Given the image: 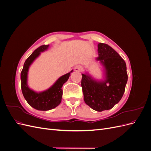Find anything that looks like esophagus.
<instances>
[{"instance_id": "1", "label": "esophagus", "mask_w": 151, "mask_h": 151, "mask_svg": "<svg viewBox=\"0 0 151 151\" xmlns=\"http://www.w3.org/2000/svg\"><path fill=\"white\" fill-rule=\"evenodd\" d=\"M82 69H83V68H82V67L81 65H77L74 68V70L76 72H81L82 70Z\"/></svg>"}]
</instances>
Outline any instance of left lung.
<instances>
[{"label": "left lung", "mask_w": 151, "mask_h": 151, "mask_svg": "<svg viewBox=\"0 0 151 151\" xmlns=\"http://www.w3.org/2000/svg\"><path fill=\"white\" fill-rule=\"evenodd\" d=\"M96 58L104 68V79L98 80L88 72L82 74L81 86L87 105L97 111L111 109L120 101L125 92L128 76L124 60L109 45H98Z\"/></svg>", "instance_id": "obj_1"}]
</instances>
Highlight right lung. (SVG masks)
I'll return each instance as SVG.
<instances>
[{
    "label": "right lung",
    "mask_w": 151,
    "mask_h": 151,
    "mask_svg": "<svg viewBox=\"0 0 151 151\" xmlns=\"http://www.w3.org/2000/svg\"><path fill=\"white\" fill-rule=\"evenodd\" d=\"M49 45H42L35 50L26 59L23 68L21 73V89L25 99L31 107L40 111H48L56 108L62 101L63 91L62 86L68 81L70 72L60 77L51 87L47 90L37 92L31 89L28 84V75L29 67L42 52L48 50Z\"/></svg>",
    "instance_id": "right-lung-1"
}]
</instances>
